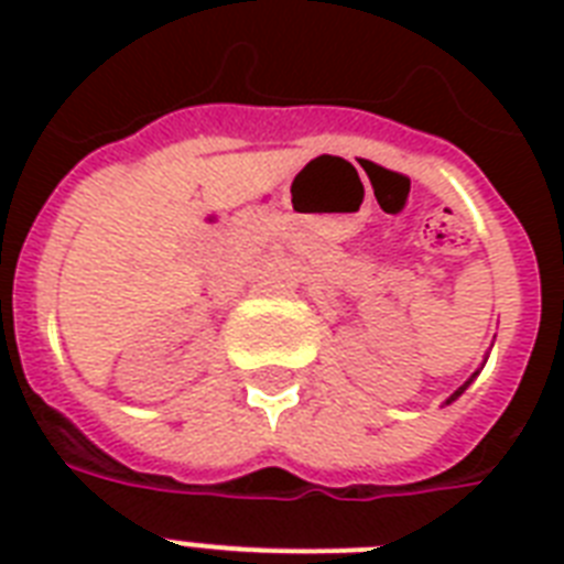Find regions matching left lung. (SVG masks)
<instances>
[{"mask_svg":"<svg viewBox=\"0 0 564 564\" xmlns=\"http://www.w3.org/2000/svg\"><path fill=\"white\" fill-rule=\"evenodd\" d=\"M477 375H480V369L474 371V375H471V377H468V380H465V383H463V386H459V389H456V392H454V394H451V398H447V401H445V403H454V401H456V398H459V394H463V392H465V389H468V386H471V380H474V377H477Z\"/></svg>","mask_w":564,"mask_h":564,"instance_id":"1","label":"left lung"}]
</instances>
